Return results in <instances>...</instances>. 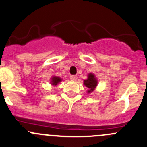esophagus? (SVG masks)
<instances>
[{
	"instance_id": "34e87169",
	"label": "esophagus",
	"mask_w": 147,
	"mask_h": 147,
	"mask_svg": "<svg viewBox=\"0 0 147 147\" xmlns=\"http://www.w3.org/2000/svg\"><path fill=\"white\" fill-rule=\"evenodd\" d=\"M78 78H77L76 75H71L70 76V80L72 81H76Z\"/></svg>"
}]
</instances>
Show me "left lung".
<instances>
[{
  "mask_svg": "<svg viewBox=\"0 0 147 147\" xmlns=\"http://www.w3.org/2000/svg\"><path fill=\"white\" fill-rule=\"evenodd\" d=\"M84 85L88 88L87 92L90 94L92 93L94 90H95L96 87L97 85V80L95 78L94 75L92 73H90L87 75V79L84 80Z\"/></svg>",
  "mask_w": 147,
  "mask_h": 147,
  "instance_id": "8db88e82",
  "label": "left lung"
}]
</instances>
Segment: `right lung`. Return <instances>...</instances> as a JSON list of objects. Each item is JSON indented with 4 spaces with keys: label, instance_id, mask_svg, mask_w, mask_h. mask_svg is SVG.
Instances as JSON below:
<instances>
[{
    "label": "right lung",
    "instance_id": "right-lung-1",
    "mask_svg": "<svg viewBox=\"0 0 147 147\" xmlns=\"http://www.w3.org/2000/svg\"><path fill=\"white\" fill-rule=\"evenodd\" d=\"M62 81V79L59 77H56V76H53L51 78V84L53 86H56L59 82H60Z\"/></svg>",
    "mask_w": 147,
    "mask_h": 147
}]
</instances>
